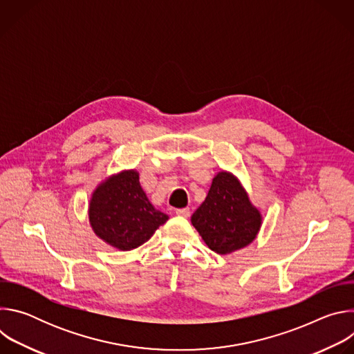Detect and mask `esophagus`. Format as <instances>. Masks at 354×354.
<instances>
[{
	"mask_svg": "<svg viewBox=\"0 0 354 354\" xmlns=\"http://www.w3.org/2000/svg\"><path fill=\"white\" fill-rule=\"evenodd\" d=\"M175 213H176V216L185 217V218H187L190 216V210L189 209H178Z\"/></svg>",
	"mask_w": 354,
	"mask_h": 354,
	"instance_id": "34e87169",
	"label": "esophagus"
}]
</instances>
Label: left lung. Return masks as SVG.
<instances>
[{
  "label": "left lung",
  "mask_w": 354,
  "mask_h": 354,
  "mask_svg": "<svg viewBox=\"0 0 354 354\" xmlns=\"http://www.w3.org/2000/svg\"><path fill=\"white\" fill-rule=\"evenodd\" d=\"M192 224L206 245L220 255L248 246L262 227V214L235 175L218 172L206 200L192 216Z\"/></svg>",
  "instance_id": "8db88e82"
}]
</instances>
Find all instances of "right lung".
<instances>
[{"instance_id": "obj_1", "label": "right lung", "mask_w": 354, "mask_h": 354, "mask_svg": "<svg viewBox=\"0 0 354 354\" xmlns=\"http://www.w3.org/2000/svg\"><path fill=\"white\" fill-rule=\"evenodd\" d=\"M88 217L96 236L119 250L138 248L169 218L149 203L134 169L115 174L96 186Z\"/></svg>"}]
</instances>
